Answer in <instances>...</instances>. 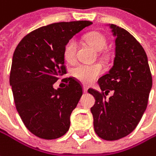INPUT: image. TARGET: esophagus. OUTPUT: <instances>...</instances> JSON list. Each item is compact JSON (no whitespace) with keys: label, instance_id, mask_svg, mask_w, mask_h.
<instances>
[{"label":"esophagus","instance_id":"esophagus-1","mask_svg":"<svg viewBox=\"0 0 156 156\" xmlns=\"http://www.w3.org/2000/svg\"><path fill=\"white\" fill-rule=\"evenodd\" d=\"M87 89H88V88H87V87H83V91H84V93L87 92Z\"/></svg>","mask_w":156,"mask_h":156}]
</instances>
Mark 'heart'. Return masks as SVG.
<instances>
[{
  "mask_svg": "<svg viewBox=\"0 0 156 156\" xmlns=\"http://www.w3.org/2000/svg\"><path fill=\"white\" fill-rule=\"evenodd\" d=\"M86 42L97 51L104 49L106 45V39L104 35L99 32H91L85 36ZM77 42L75 39H69L63 48V58L68 63H74L76 62ZM103 72V68L100 64H79L72 70V74L76 79L83 84H90L94 82Z\"/></svg>",
  "mask_w": 156,
  "mask_h": 156,
  "instance_id": "obj_1",
  "label": "heart"
}]
</instances>
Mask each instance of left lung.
<instances>
[{"label": "left lung", "instance_id": "8db88e82", "mask_svg": "<svg viewBox=\"0 0 156 156\" xmlns=\"http://www.w3.org/2000/svg\"><path fill=\"white\" fill-rule=\"evenodd\" d=\"M109 27L116 37L113 66L98 79L102 93L92 88L88 93L95 98L91 108L95 133L105 140H117L130 134L141 120L148 103L152 75L147 53L134 36L116 25ZM110 91L114 94L106 99Z\"/></svg>", "mask_w": 156, "mask_h": 156}]
</instances>
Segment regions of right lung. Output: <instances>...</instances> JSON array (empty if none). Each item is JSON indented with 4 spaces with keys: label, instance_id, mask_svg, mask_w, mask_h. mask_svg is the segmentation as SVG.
Masks as SVG:
<instances>
[{
    "label": "right lung",
    "instance_id": "obj_1",
    "mask_svg": "<svg viewBox=\"0 0 156 156\" xmlns=\"http://www.w3.org/2000/svg\"><path fill=\"white\" fill-rule=\"evenodd\" d=\"M91 21L59 22L42 27L25 36L13 53L9 75L17 111L27 129L44 139L62 136L69 129L70 114L83 90L73 78L66 87L53 84L66 74V43Z\"/></svg>",
    "mask_w": 156,
    "mask_h": 156
}]
</instances>
